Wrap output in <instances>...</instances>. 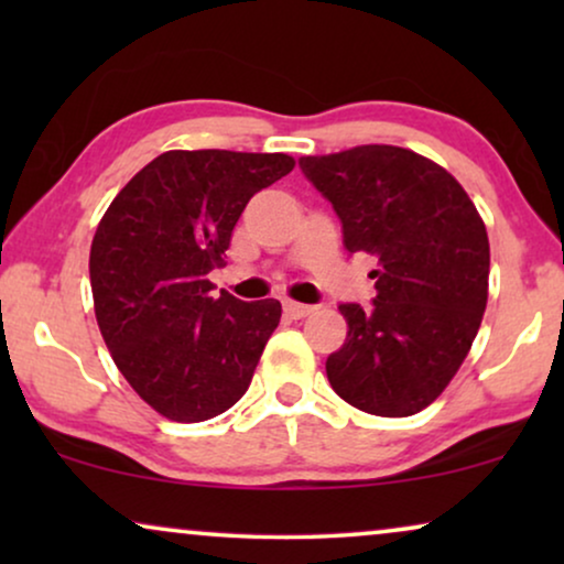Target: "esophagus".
Returning a JSON list of instances; mask_svg holds the SVG:
<instances>
[{"mask_svg":"<svg viewBox=\"0 0 564 564\" xmlns=\"http://www.w3.org/2000/svg\"><path fill=\"white\" fill-rule=\"evenodd\" d=\"M284 315H290V318H305V315L313 313V305H303V303H292V300H284Z\"/></svg>","mask_w":564,"mask_h":564,"instance_id":"obj_1","label":"esophagus"}]
</instances>
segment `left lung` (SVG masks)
Instances as JSON below:
<instances>
[{
	"mask_svg": "<svg viewBox=\"0 0 564 564\" xmlns=\"http://www.w3.org/2000/svg\"><path fill=\"white\" fill-rule=\"evenodd\" d=\"M334 205L349 253L377 259V295L341 303L349 323L326 361L330 388L372 415L423 411L457 375L488 303V230L462 184L398 145L297 161Z\"/></svg>",
	"mask_w": 564,
	"mask_h": 564,
	"instance_id": "8db88e82",
	"label": "left lung"
}]
</instances>
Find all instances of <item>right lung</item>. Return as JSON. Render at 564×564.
Instances as JSON below:
<instances>
[{
  "instance_id": "1",
  "label": "right lung",
  "mask_w": 564,
  "mask_h": 564,
  "mask_svg": "<svg viewBox=\"0 0 564 564\" xmlns=\"http://www.w3.org/2000/svg\"><path fill=\"white\" fill-rule=\"evenodd\" d=\"M292 166L288 153L166 151L99 220L89 253L99 330L130 388L166 419H215L249 390L282 305L215 297L207 274L249 199Z\"/></svg>"
}]
</instances>
